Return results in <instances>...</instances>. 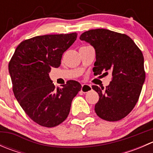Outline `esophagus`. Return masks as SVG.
<instances>
[{
  "instance_id": "esophagus-1",
  "label": "esophagus",
  "mask_w": 153,
  "mask_h": 153,
  "mask_svg": "<svg viewBox=\"0 0 153 153\" xmlns=\"http://www.w3.org/2000/svg\"><path fill=\"white\" fill-rule=\"evenodd\" d=\"M91 89H92V86L89 84H82V86H81V92H84V93L89 92Z\"/></svg>"
}]
</instances>
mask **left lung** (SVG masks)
Returning a JSON list of instances; mask_svg holds the SVG:
<instances>
[{
    "label": "left lung",
    "mask_w": 153,
    "mask_h": 153,
    "mask_svg": "<svg viewBox=\"0 0 153 153\" xmlns=\"http://www.w3.org/2000/svg\"><path fill=\"white\" fill-rule=\"evenodd\" d=\"M80 39L95 49L94 75L110 72L112 75L105 89L92 86L99 95L95 113L108 121L122 119L135 107L142 89L145 80L142 52L128 35L105 29L86 31Z\"/></svg>",
    "instance_id": "obj_1"
}]
</instances>
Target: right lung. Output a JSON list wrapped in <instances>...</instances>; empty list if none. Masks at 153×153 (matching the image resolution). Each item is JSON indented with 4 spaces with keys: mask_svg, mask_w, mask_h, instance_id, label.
<instances>
[{
    "mask_svg": "<svg viewBox=\"0 0 153 153\" xmlns=\"http://www.w3.org/2000/svg\"><path fill=\"white\" fill-rule=\"evenodd\" d=\"M76 32L33 37L18 46L9 63L12 90L24 112L38 124L54 127L64 121L72 99L81 89L69 80L55 89L49 73L61 65L62 55L76 40Z\"/></svg>",
    "mask_w": 153,
    "mask_h": 153,
    "instance_id": "1",
    "label": "right lung"
}]
</instances>
